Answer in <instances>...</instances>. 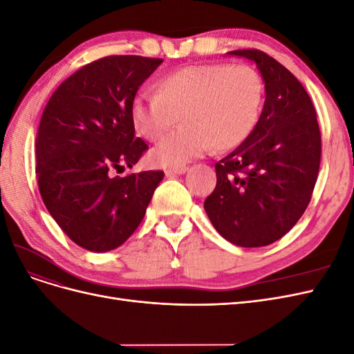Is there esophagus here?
Masks as SVG:
<instances>
[{
    "instance_id": "esophagus-1",
    "label": "esophagus",
    "mask_w": 354,
    "mask_h": 354,
    "mask_svg": "<svg viewBox=\"0 0 354 354\" xmlns=\"http://www.w3.org/2000/svg\"><path fill=\"white\" fill-rule=\"evenodd\" d=\"M187 171V165H177L167 169V176H176V174H185Z\"/></svg>"
}]
</instances>
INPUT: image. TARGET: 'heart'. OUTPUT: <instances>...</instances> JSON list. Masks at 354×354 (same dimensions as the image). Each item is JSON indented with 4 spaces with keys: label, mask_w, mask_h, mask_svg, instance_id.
<instances>
[{
    "label": "heart",
    "mask_w": 354,
    "mask_h": 354,
    "mask_svg": "<svg viewBox=\"0 0 354 354\" xmlns=\"http://www.w3.org/2000/svg\"><path fill=\"white\" fill-rule=\"evenodd\" d=\"M264 100L261 75L248 65L205 63L181 68L158 82V94H138L131 104L137 131L151 142L177 125L151 155L155 164L178 165L241 146L255 130Z\"/></svg>",
    "instance_id": "obj_1"
}]
</instances>
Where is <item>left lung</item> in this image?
<instances>
[{
	"label": "left lung",
	"mask_w": 354,
	"mask_h": 354,
	"mask_svg": "<svg viewBox=\"0 0 354 354\" xmlns=\"http://www.w3.org/2000/svg\"><path fill=\"white\" fill-rule=\"evenodd\" d=\"M229 55L255 62L266 100L252 134L216 164L217 185L203 208L224 239L257 248L281 239L301 218L322 145L312 99L291 72L255 48Z\"/></svg>",
	"instance_id": "left-lung-1"
}]
</instances>
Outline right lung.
<instances>
[{
    "label": "right lung",
    "instance_id": "1",
    "mask_svg": "<svg viewBox=\"0 0 354 354\" xmlns=\"http://www.w3.org/2000/svg\"><path fill=\"white\" fill-rule=\"evenodd\" d=\"M162 63L106 56L72 73L53 93L35 140L42 201L69 239L84 250L118 248L142 223L164 171L116 176L149 146L134 136L131 104Z\"/></svg>",
    "mask_w": 354,
    "mask_h": 354
}]
</instances>
